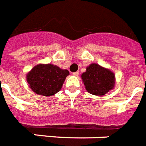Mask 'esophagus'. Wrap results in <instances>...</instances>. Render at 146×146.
<instances>
[{
  "label": "esophagus",
  "instance_id": "1",
  "mask_svg": "<svg viewBox=\"0 0 146 146\" xmlns=\"http://www.w3.org/2000/svg\"><path fill=\"white\" fill-rule=\"evenodd\" d=\"M73 75L75 76H79V72H75V73H73Z\"/></svg>",
  "mask_w": 146,
  "mask_h": 146
}]
</instances>
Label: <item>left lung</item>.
<instances>
[{
	"mask_svg": "<svg viewBox=\"0 0 146 146\" xmlns=\"http://www.w3.org/2000/svg\"><path fill=\"white\" fill-rule=\"evenodd\" d=\"M88 93L96 96H103L115 86V75L109 69L97 63H92L81 76Z\"/></svg>",
	"mask_w": 146,
	"mask_h": 146,
	"instance_id": "8db88e82",
	"label": "left lung"
}]
</instances>
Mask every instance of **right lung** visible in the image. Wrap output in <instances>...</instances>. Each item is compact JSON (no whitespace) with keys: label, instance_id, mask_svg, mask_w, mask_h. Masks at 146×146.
<instances>
[{"label":"right lung","instance_id":"add662e5","mask_svg":"<svg viewBox=\"0 0 146 146\" xmlns=\"http://www.w3.org/2000/svg\"><path fill=\"white\" fill-rule=\"evenodd\" d=\"M69 74L67 70H62L56 65L38 64L27 73V80L34 93L50 96L60 90Z\"/></svg>","mask_w":146,"mask_h":146}]
</instances>
